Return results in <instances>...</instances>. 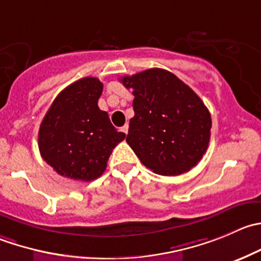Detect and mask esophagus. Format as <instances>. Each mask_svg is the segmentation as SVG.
Returning <instances> with one entry per match:
<instances>
[{"mask_svg":"<svg viewBox=\"0 0 261 261\" xmlns=\"http://www.w3.org/2000/svg\"><path fill=\"white\" fill-rule=\"evenodd\" d=\"M121 131H122L123 134H126V135H127V133H128V126H127V125L122 126V127H121Z\"/></svg>","mask_w":261,"mask_h":261,"instance_id":"obj_1","label":"esophagus"}]
</instances>
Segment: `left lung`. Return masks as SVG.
I'll use <instances>...</instances> for the list:
<instances>
[{
	"label": "left lung",
	"mask_w": 261,
	"mask_h": 261,
	"mask_svg": "<svg viewBox=\"0 0 261 261\" xmlns=\"http://www.w3.org/2000/svg\"><path fill=\"white\" fill-rule=\"evenodd\" d=\"M121 83L133 92L134 112L126 141L154 173L178 176L208 149L212 118L198 94L176 75L149 69Z\"/></svg>",
	"instance_id": "8db88e82"
}]
</instances>
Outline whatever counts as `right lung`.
I'll use <instances>...</instances> for the list:
<instances>
[{
  "mask_svg": "<svg viewBox=\"0 0 261 261\" xmlns=\"http://www.w3.org/2000/svg\"><path fill=\"white\" fill-rule=\"evenodd\" d=\"M102 92L97 77L72 83L56 97L40 123V155L61 176L85 182L98 178L125 139L98 107Z\"/></svg>",
  "mask_w": 261,
  "mask_h": 261,
  "instance_id": "right-lung-1",
  "label": "right lung"
}]
</instances>
